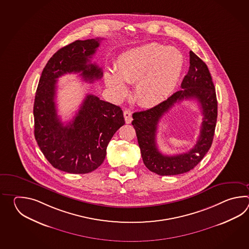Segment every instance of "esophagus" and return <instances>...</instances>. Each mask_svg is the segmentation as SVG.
<instances>
[{"label":"esophagus","instance_id":"obj_1","mask_svg":"<svg viewBox=\"0 0 249 249\" xmlns=\"http://www.w3.org/2000/svg\"><path fill=\"white\" fill-rule=\"evenodd\" d=\"M124 120H125L126 124H131V123H132V117L131 110H129V109L124 110Z\"/></svg>","mask_w":249,"mask_h":249}]
</instances>
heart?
Segmentation results:
<instances>
[{
	"mask_svg": "<svg viewBox=\"0 0 249 249\" xmlns=\"http://www.w3.org/2000/svg\"><path fill=\"white\" fill-rule=\"evenodd\" d=\"M184 66V57L177 48L150 42L123 53L115 64L116 73L104 75L107 86L116 99L127 93L128 84L136 82L135 96L143 107H153L174 91Z\"/></svg>",
	"mask_w": 249,
	"mask_h": 249,
	"instance_id": "heart-1",
	"label": "heart"
}]
</instances>
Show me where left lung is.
Masks as SVG:
<instances>
[{
	"label": "left lung",
	"mask_w": 249,
	"mask_h": 249,
	"mask_svg": "<svg viewBox=\"0 0 249 249\" xmlns=\"http://www.w3.org/2000/svg\"><path fill=\"white\" fill-rule=\"evenodd\" d=\"M181 90L159 105L132 114L143 163L157 175H176L193 169L210 149L217 120L215 88L206 63L190 52V69L180 85ZM194 98L200 103L203 115L201 134L196 146L186 154L166 156L156 147V130L160 119L170 108L183 99Z\"/></svg>",
	"instance_id": "left-lung-1"
}]
</instances>
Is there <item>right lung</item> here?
Returning <instances> with one entry per match:
<instances>
[{
  "label": "right lung",
  "mask_w": 249,
  "mask_h": 249,
  "mask_svg": "<svg viewBox=\"0 0 249 249\" xmlns=\"http://www.w3.org/2000/svg\"><path fill=\"white\" fill-rule=\"evenodd\" d=\"M101 40H77L59 49L42 70L36 93L34 118L38 146L53 167L69 174H88L97 169L106 158L113 135L124 124L120 107L92 94L86 95L71 122L64 124L57 115L58 77L81 73L86 82L101 79L102 70L90 60Z\"/></svg>",
  "instance_id": "1"
}]
</instances>
